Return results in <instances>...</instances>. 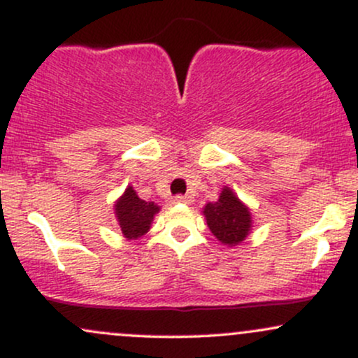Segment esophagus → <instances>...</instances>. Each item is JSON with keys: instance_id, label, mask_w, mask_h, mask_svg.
Listing matches in <instances>:
<instances>
[{"instance_id": "obj_1", "label": "esophagus", "mask_w": 358, "mask_h": 358, "mask_svg": "<svg viewBox=\"0 0 358 358\" xmlns=\"http://www.w3.org/2000/svg\"><path fill=\"white\" fill-rule=\"evenodd\" d=\"M192 196L190 195H176L171 199V203H190Z\"/></svg>"}]
</instances>
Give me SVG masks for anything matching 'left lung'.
Returning <instances> with one entry per match:
<instances>
[{
  "label": "left lung",
  "instance_id": "8db88e82",
  "mask_svg": "<svg viewBox=\"0 0 358 358\" xmlns=\"http://www.w3.org/2000/svg\"><path fill=\"white\" fill-rule=\"evenodd\" d=\"M203 215L210 232L227 245L239 244L250 231L249 208L227 187L222 190L217 202L205 205Z\"/></svg>",
  "mask_w": 358,
  "mask_h": 358
}]
</instances>
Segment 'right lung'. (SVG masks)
<instances>
[{
    "label": "right lung",
    "instance_id": "obj_1",
    "mask_svg": "<svg viewBox=\"0 0 358 358\" xmlns=\"http://www.w3.org/2000/svg\"><path fill=\"white\" fill-rule=\"evenodd\" d=\"M159 210L153 202H145L136 195L133 187H127L124 195L117 200L116 215L119 227L127 239H138L148 232L153 215Z\"/></svg>",
    "mask_w": 358,
    "mask_h": 358
}]
</instances>
